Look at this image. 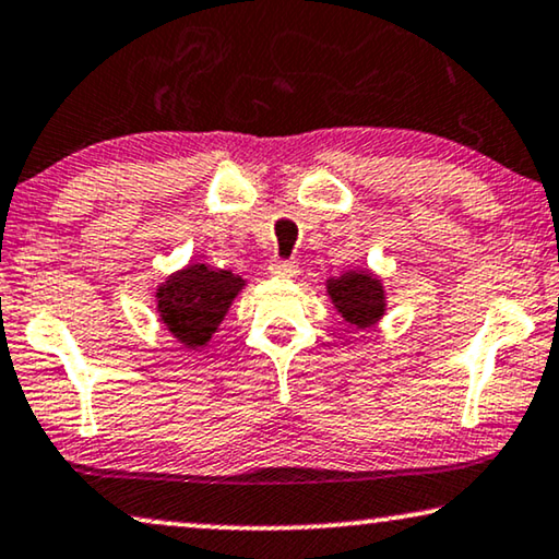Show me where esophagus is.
Masks as SVG:
<instances>
[{
	"mask_svg": "<svg viewBox=\"0 0 559 559\" xmlns=\"http://www.w3.org/2000/svg\"><path fill=\"white\" fill-rule=\"evenodd\" d=\"M269 271L273 276H281V278H294L298 273V265L296 261H286V258H273Z\"/></svg>",
	"mask_w": 559,
	"mask_h": 559,
	"instance_id": "obj_1",
	"label": "esophagus"
}]
</instances>
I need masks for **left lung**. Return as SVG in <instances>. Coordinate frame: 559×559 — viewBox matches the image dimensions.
<instances>
[{
    "label": "left lung",
    "mask_w": 559,
    "mask_h": 559,
    "mask_svg": "<svg viewBox=\"0 0 559 559\" xmlns=\"http://www.w3.org/2000/svg\"><path fill=\"white\" fill-rule=\"evenodd\" d=\"M326 288L336 311L357 329L377 324L384 313L382 283L372 273H344V276L329 281Z\"/></svg>",
    "instance_id": "1"
}]
</instances>
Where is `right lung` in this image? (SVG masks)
<instances>
[{
    "label": "right lung",
    "mask_w": 559,
    "mask_h": 559,
    "mask_svg": "<svg viewBox=\"0 0 559 559\" xmlns=\"http://www.w3.org/2000/svg\"><path fill=\"white\" fill-rule=\"evenodd\" d=\"M242 286L246 281L230 271H212L202 263L187 265L159 286V317L185 347H202Z\"/></svg>",
    "instance_id": "obj_1"
}]
</instances>
